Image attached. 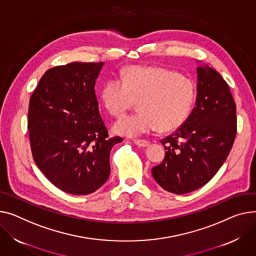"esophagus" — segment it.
I'll return each instance as SVG.
<instances>
[{
	"label": "esophagus",
	"instance_id": "34e87169",
	"mask_svg": "<svg viewBox=\"0 0 256 256\" xmlns=\"http://www.w3.org/2000/svg\"><path fill=\"white\" fill-rule=\"evenodd\" d=\"M134 142L139 147H147L149 145V141H147V140H134Z\"/></svg>",
	"mask_w": 256,
	"mask_h": 256
}]
</instances>
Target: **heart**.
Wrapping results in <instances>:
<instances>
[{
  "instance_id": "obj_1",
  "label": "heart",
  "mask_w": 256,
  "mask_h": 256,
  "mask_svg": "<svg viewBox=\"0 0 256 256\" xmlns=\"http://www.w3.org/2000/svg\"><path fill=\"white\" fill-rule=\"evenodd\" d=\"M100 98L106 110L122 116L136 100L141 112L117 120L113 130L126 137H138L158 128L162 132L179 128L192 112L196 90L185 75L160 66H132L122 73V80H108Z\"/></svg>"
}]
</instances>
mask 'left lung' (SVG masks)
Wrapping results in <instances>:
<instances>
[{"instance_id": "obj_1", "label": "left lung", "mask_w": 256, "mask_h": 256, "mask_svg": "<svg viewBox=\"0 0 256 256\" xmlns=\"http://www.w3.org/2000/svg\"><path fill=\"white\" fill-rule=\"evenodd\" d=\"M196 106L186 122L162 140L164 160L154 180L168 192L188 194L207 184L226 162L236 134V104L228 83L208 64L196 68Z\"/></svg>"}]
</instances>
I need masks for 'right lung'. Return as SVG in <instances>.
Segmentation results:
<instances>
[{
  "mask_svg": "<svg viewBox=\"0 0 256 256\" xmlns=\"http://www.w3.org/2000/svg\"><path fill=\"white\" fill-rule=\"evenodd\" d=\"M104 62H70L49 69L28 104L32 154L60 190L85 196L110 175V151L122 138H108L98 111L96 80Z\"/></svg>",
  "mask_w": 256,
  "mask_h": 256,
  "instance_id": "obj_1",
  "label": "right lung"
}]
</instances>
